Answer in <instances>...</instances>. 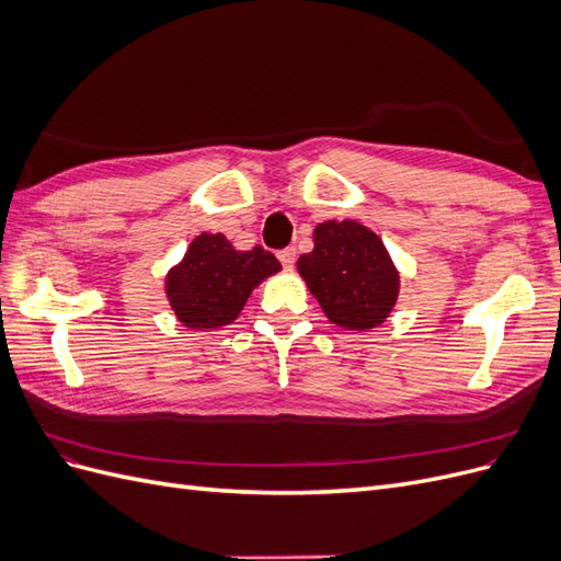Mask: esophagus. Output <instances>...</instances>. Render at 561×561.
<instances>
[{"label": "esophagus", "mask_w": 561, "mask_h": 561, "mask_svg": "<svg viewBox=\"0 0 561 561\" xmlns=\"http://www.w3.org/2000/svg\"><path fill=\"white\" fill-rule=\"evenodd\" d=\"M295 257H297L295 248H285V250H280V252H278V260H280V264H283L285 268H293Z\"/></svg>", "instance_id": "obj_1"}]
</instances>
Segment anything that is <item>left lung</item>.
Here are the masks:
<instances>
[{"label": "left lung", "instance_id": "left-lung-1", "mask_svg": "<svg viewBox=\"0 0 561 561\" xmlns=\"http://www.w3.org/2000/svg\"><path fill=\"white\" fill-rule=\"evenodd\" d=\"M297 271L334 325L369 332L383 325L400 295V271L379 236L355 219L313 229V250Z\"/></svg>", "mask_w": 561, "mask_h": 561}]
</instances>
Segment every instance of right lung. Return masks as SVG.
Masks as SVG:
<instances>
[{
	"label": "right lung",
	"instance_id": "add662e5",
	"mask_svg": "<svg viewBox=\"0 0 561 561\" xmlns=\"http://www.w3.org/2000/svg\"><path fill=\"white\" fill-rule=\"evenodd\" d=\"M278 271L280 262L262 245L236 250L225 233L201 231L168 268L163 293L184 328L217 330L231 325L254 287Z\"/></svg>",
	"mask_w": 561,
	"mask_h": 561
}]
</instances>
